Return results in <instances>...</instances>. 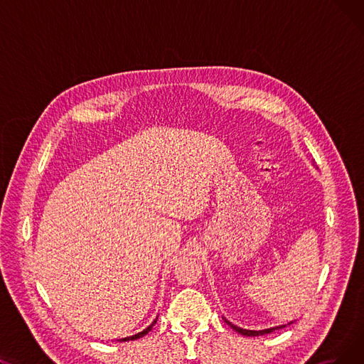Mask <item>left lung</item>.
Masks as SVG:
<instances>
[{"instance_id":"left-lung-1","label":"left lung","mask_w":364,"mask_h":364,"mask_svg":"<svg viewBox=\"0 0 364 364\" xmlns=\"http://www.w3.org/2000/svg\"><path fill=\"white\" fill-rule=\"evenodd\" d=\"M224 321L230 326L233 331H236L237 333L243 335V336H259V335H265V333H272L273 331H277V329H282V328H286L288 324H292L294 321H289L288 324H280V326H274V328H269V329H262V331H250V329H242V328H237L236 324H233L232 321H228L225 317H223Z\"/></svg>"}]
</instances>
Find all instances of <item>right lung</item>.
<instances>
[{
  "mask_svg": "<svg viewBox=\"0 0 364 364\" xmlns=\"http://www.w3.org/2000/svg\"><path fill=\"white\" fill-rule=\"evenodd\" d=\"M158 321V317L151 321V324H149V326L144 329V331H141V332H139V333H136V335H132V336H127V338H122V339H118L119 342H125V341H134V339H139V338H143L144 335H147L150 331H151V328L155 326V323Z\"/></svg>",
  "mask_w": 364,
  "mask_h": 364,
  "instance_id": "obj_1",
  "label": "right lung"
}]
</instances>
